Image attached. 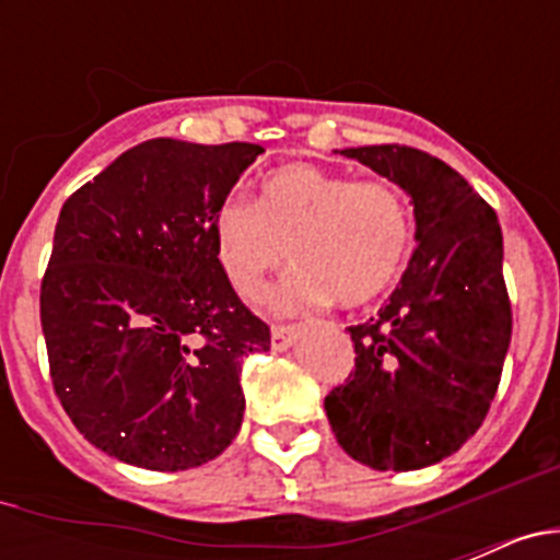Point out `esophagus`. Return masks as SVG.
<instances>
[{
  "label": "esophagus",
  "mask_w": 560,
  "mask_h": 560,
  "mask_svg": "<svg viewBox=\"0 0 560 560\" xmlns=\"http://www.w3.org/2000/svg\"><path fill=\"white\" fill-rule=\"evenodd\" d=\"M300 330H303L300 325H275L271 328V350H277V353L289 350L296 341V336H300Z\"/></svg>",
  "instance_id": "esophagus-1"
}]
</instances>
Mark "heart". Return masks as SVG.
<instances>
[{
    "mask_svg": "<svg viewBox=\"0 0 560 560\" xmlns=\"http://www.w3.org/2000/svg\"><path fill=\"white\" fill-rule=\"evenodd\" d=\"M215 255L241 296H257L289 257L294 269L271 294V308L300 314L336 300L359 308L378 300L404 269L412 221L389 182H353L294 162L271 171L257 201L230 196L212 219Z\"/></svg>",
    "mask_w": 560,
    "mask_h": 560,
    "instance_id": "obj_1",
    "label": "heart"
}]
</instances>
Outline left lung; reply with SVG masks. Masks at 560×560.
Wrapping results in <instances>:
<instances>
[{
    "label": "left lung",
    "mask_w": 560,
    "mask_h": 560,
    "mask_svg": "<svg viewBox=\"0 0 560 560\" xmlns=\"http://www.w3.org/2000/svg\"><path fill=\"white\" fill-rule=\"evenodd\" d=\"M415 207V252L387 305L353 325L355 370L325 398L339 446L375 471H418L482 427L511 348L497 212L438 156L345 148Z\"/></svg>",
    "instance_id": "8db88e82"
}]
</instances>
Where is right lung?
I'll return each mask as SVG.
<instances>
[{
  "instance_id": "add662e5",
  "label": "right lung",
  "mask_w": 560,
  "mask_h": 560,
  "mask_svg": "<svg viewBox=\"0 0 560 560\" xmlns=\"http://www.w3.org/2000/svg\"><path fill=\"white\" fill-rule=\"evenodd\" d=\"M257 153L160 137L63 201L42 330L61 407L108 457L187 471L241 429V368L271 334L232 291L212 219Z\"/></svg>"
}]
</instances>
